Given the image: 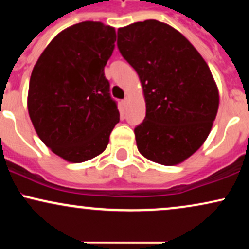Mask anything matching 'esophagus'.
Returning a JSON list of instances; mask_svg holds the SVG:
<instances>
[{"instance_id": "34e87169", "label": "esophagus", "mask_w": 249, "mask_h": 249, "mask_svg": "<svg viewBox=\"0 0 249 249\" xmlns=\"http://www.w3.org/2000/svg\"><path fill=\"white\" fill-rule=\"evenodd\" d=\"M127 103H128V98H125L124 101H123V105H124V107H127Z\"/></svg>"}]
</instances>
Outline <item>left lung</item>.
<instances>
[{"label":"left lung","mask_w":249,"mask_h":249,"mask_svg":"<svg viewBox=\"0 0 249 249\" xmlns=\"http://www.w3.org/2000/svg\"><path fill=\"white\" fill-rule=\"evenodd\" d=\"M118 49L138 73L146 116L134 128L148 160L172 166L198 151L218 113L219 91L207 63L178 30L147 19L118 29Z\"/></svg>","instance_id":"obj_1"}]
</instances>
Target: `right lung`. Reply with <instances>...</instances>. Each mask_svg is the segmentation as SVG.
Instances as JSON below:
<instances>
[{
  "mask_svg": "<svg viewBox=\"0 0 249 249\" xmlns=\"http://www.w3.org/2000/svg\"><path fill=\"white\" fill-rule=\"evenodd\" d=\"M115 42L110 25L73 24L48 44L34 67L30 119L41 141L64 160L83 162L101 154L119 122L104 75Z\"/></svg>",
  "mask_w": 249,
  "mask_h": 249,
  "instance_id": "obj_1",
  "label": "right lung"
}]
</instances>
